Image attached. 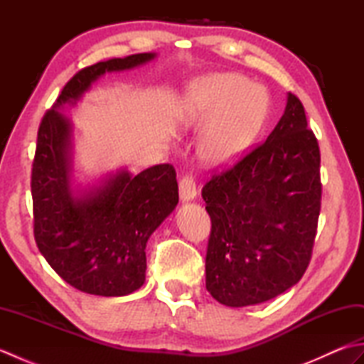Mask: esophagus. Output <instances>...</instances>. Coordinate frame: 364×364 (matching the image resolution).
I'll return each instance as SVG.
<instances>
[{"label": "esophagus", "mask_w": 364, "mask_h": 364, "mask_svg": "<svg viewBox=\"0 0 364 364\" xmlns=\"http://www.w3.org/2000/svg\"><path fill=\"white\" fill-rule=\"evenodd\" d=\"M196 197H197V186H196L194 178L189 175L183 176L180 181V200L183 203H188Z\"/></svg>", "instance_id": "34e87169"}]
</instances>
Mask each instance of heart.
Here are the masks:
<instances>
[{"mask_svg":"<svg viewBox=\"0 0 364 364\" xmlns=\"http://www.w3.org/2000/svg\"><path fill=\"white\" fill-rule=\"evenodd\" d=\"M269 109L266 90L237 73H215L192 82L178 111L186 128L203 129L198 154L208 167L228 168L250 149Z\"/></svg>","mask_w":364,"mask_h":364,"instance_id":"heart-1","label":"heart"}]
</instances>
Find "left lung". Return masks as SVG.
<instances>
[{
	"instance_id": "obj_1",
	"label": "left lung",
	"mask_w": 364,
	"mask_h": 364,
	"mask_svg": "<svg viewBox=\"0 0 364 364\" xmlns=\"http://www.w3.org/2000/svg\"><path fill=\"white\" fill-rule=\"evenodd\" d=\"M321 153L300 100L258 149L202 191L211 218L206 289L222 305H258L305 274L321 211Z\"/></svg>"
}]
</instances>
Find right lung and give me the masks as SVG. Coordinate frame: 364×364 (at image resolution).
<instances>
[{"mask_svg":"<svg viewBox=\"0 0 364 364\" xmlns=\"http://www.w3.org/2000/svg\"><path fill=\"white\" fill-rule=\"evenodd\" d=\"M154 58L156 53L131 54L82 68L38 127L31 176L36 242L64 282L94 296H128L145 283V247L178 203L176 173L159 164L137 175L122 168L95 183H76L73 123L60 111L76 106L106 73Z\"/></svg>","mask_w":364,"mask_h":364,"instance_id":"add662e5","label":"right lung"}]
</instances>
